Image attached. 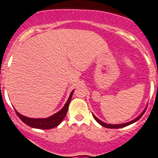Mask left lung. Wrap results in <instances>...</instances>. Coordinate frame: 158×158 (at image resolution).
<instances>
[{"label": "left lung", "instance_id": "obj_1", "mask_svg": "<svg viewBox=\"0 0 158 158\" xmlns=\"http://www.w3.org/2000/svg\"><path fill=\"white\" fill-rule=\"evenodd\" d=\"M145 110H144V111L142 112V113H141V114H140V116H138V117H137V118H135V119L133 120V121H129V122H126V123H124V124H119V125H110V124H106V123H105V122H103V121H101V120L98 119V118H96V117L94 115V114H93V116H94V118H95L96 121H98V122L100 124V125H102V126H104V127L109 128V129H119V128L125 127V126H127V125H131V124L134 123V122H136V121H138V120H139L140 118H141V116L143 115L144 113H145Z\"/></svg>", "mask_w": 158, "mask_h": 158}]
</instances>
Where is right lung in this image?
Listing matches in <instances>:
<instances>
[{
    "label": "right lung",
    "mask_w": 158,
    "mask_h": 158,
    "mask_svg": "<svg viewBox=\"0 0 158 158\" xmlns=\"http://www.w3.org/2000/svg\"><path fill=\"white\" fill-rule=\"evenodd\" d=\"M74 91V90H73ZM73 91L71 92L69 95V98L68 101L65 103V105L64 106V107L58 111L56 114H53L49 118H26L25 116L21 115L17 111L15 110L16 113H17V115L18 116L19 118L21 120V121L24 122L25 124H26L27 125H29L32 128H36V129H50L52 128L56 127L57 125H60L61 123V121H63V119L65 117L66 114H67V111H68L70 101L72 99L73 94Z\"/></svg>",
    "instance_id": "obj_1"
}]
</instances>
